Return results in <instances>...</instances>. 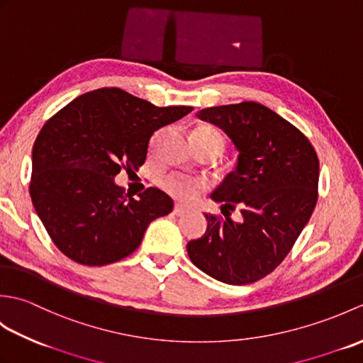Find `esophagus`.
Here are the masks:
<instances>
[{"instance_id": "34e87169", "label": "esophagus", "mask_w": 363, "mask_h": 363, "mask_svg": "<svg viewBox=\"0 0 363 363\" xmlns=\"http://www.w3.org/2000/svg\"><path fill=\"white\" fill-rule=\"evenodd\" d=\"M173 212H174V215H177V217H182V215H186L189 212V209H187L186 206H182V204H176Z\"/></svg>"}]
</instances>
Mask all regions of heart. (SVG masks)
I'll list each match as a JSON object with an SVG mask.
<instances>
[{
  "label": "heart",
  "instance_id": "1",
  "mask_svg": "<svg viewBox=\"0 0 363 363\" xmlns=\"http://www.w3.org/2000/svg\"><path fill=\"white\" fill-rule=\"evenodd\" d=\"M191 140L217 145L221 151L223 146H225V138H223L221 133L212 126L196 128L194 135H191ZM164 187L169 195L184 199V201H190V199H194L195 196L201 194V191L206 190V184L203 181L186 179V177L181 176H169L168 179H165Z\"/></svg>",
  "mask_w": 363,
  "mask_h": 363
}]
</instances>
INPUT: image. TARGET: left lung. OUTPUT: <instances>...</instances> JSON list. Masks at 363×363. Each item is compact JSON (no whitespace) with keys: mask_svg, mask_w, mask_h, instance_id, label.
<instances>
[{"mask_svg":"<svg viewBox=\"0 0 363 363\" xmlns=\"http://www.w3.org/2000/svg\"><path fill=\"white\" fill-rule=\"evenodd\" d=\"M198 117L221 128L238 150L237 168L213 191L221 215L206 213L190 260L213 279L245 285L281 265L318 201L320 160L301 130L254 101L209 107ZM238 208L242 221L230 212Z\"/></svg>","mask_w":363,"mask_h":363,"instance_id":"1","label":"left lung"}]
</instances>
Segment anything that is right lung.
<instances>
[{
	"instance_id": "1",
	"label": "right lung",
	"mask_w": 363,
	"mask_h": 363,
	"mask_svg": "<svg viewBox=\"0 0 363 363\" xmlns=\"http://www.w3.org/2000/svg\"><path fill=\"white\" fill-rule=\"evenodd\" d=\"M191 111L109 87L78 96L45 123L33 148L29 194L60 252L103 267L140 246L150 223L173 211V199L156 187L128 198L113 177L142 167L151 135Z\"/></svg>"
}]
</instances>
